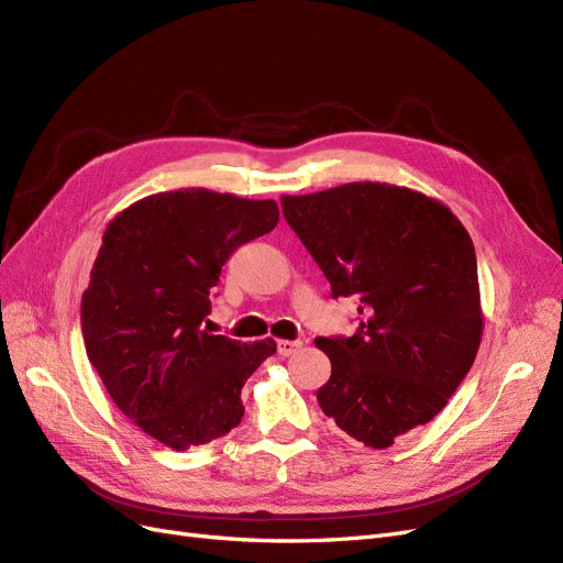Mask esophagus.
<instances>
[{
	"label": "esophagus",
	"mask_w": 563,
	"mask_h": 563,
	"mask_svg": "<svg viewBox=\"0 0 563 563\" xmlns=\"http://www.w3.org/2000/svg\"><path fill=\"white\" fill-rule=\"evenodd\" d=\"M300 346H302L300 340H279L277 352H279V356H290V354H296Z\"/></svg>",
	"instance_id": "obj_1"
}]
</instances>
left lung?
Wrapping results in <instances>:
<instances>
[{"mask_svg":"<svg viewBox=\"0 0 563 563\" xmlns=\"http://www.w3.org/2000/svg\"><path fill=\"white\" fill-rule=\"evenodd\" d=\"M282 209L333 298L361 300L352 338L314 340L333 367L321 410L365 448H391L448 405L479 349L468 230L442 202L379 181L284 196Z\"/></svg>","mask_w":563,"mask_h":563,"instance_id":"1","label":"left lung"}]
</instances>
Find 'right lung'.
<instances>
[{
  "mask_svg": "<svg viewBox=\"0 0 563 563\" xmlns=\"http://www.w3.org/2000/svg\"><path fill=\"white\" fill-rule=\"evenodd\" d=\"M275 200L181 188L137 200L102 235L81 298L86 354L115 407L169 450L242 421V386L277 352L202 325L209 294L238 246L273 230Z\"/></svg>",
  "mask_w": 563,
  "mask_h": 563,
  "instance_id": "obj_1",
  "label": "right lung"
}]
</instances>
